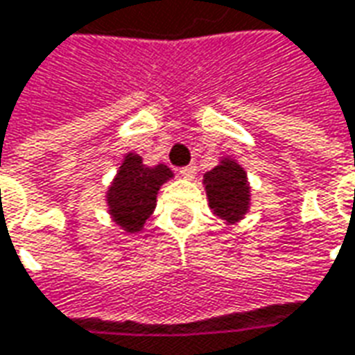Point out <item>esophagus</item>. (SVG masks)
I'll use <instances>...</instances> for the list:
<instances>
[{
	"instance_id": "obj_1",
	"label": "esophagus",
	"mask_w": 355,
	"mask_h": 355,
	"mask_svg": "<svg viewBox=\"0 0 355 355\" xmlns=\"http://www.w3.org/2000/svg\"><path fill=\"white\" fill-rule=\"evenodd\" d=\"M178 175L182 178H187V180H190V178H194V175H196V167L194 165H187V167L178 168Z\"/></svg>"
}]
</instances>
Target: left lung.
<instances>
[{
    "label": "left lung",
    "mask_w": 355,
    "mask_h": 355,
    "mask_svg": "<svg viewBox=\"0 0 355 355\" xmlns=\"http://www.w3.org/2000/svg\"><path fill=\"white\" fill-rule=\"evenodd\" d=\"M204 187L209 208L227 223H237L245 218L250 206V187L247 173L235 159L223 157L219 165L204 175Z\"/></svg>",
    "instance_id": "8db88e82"
}]
</instances>
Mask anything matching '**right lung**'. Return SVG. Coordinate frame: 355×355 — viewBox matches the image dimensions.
<instances>
[{
    "label": "right lung",
    "mask_w": 355,
    "mask_h": 355,
    "mask_svg": "<svg viewBox=\"0 0 355 355\" xmlns=\"http://www.w3.org/2000/svg\"><path fill=\"white\" fill-rule=\"evenodd\" d=\"M168 178H173V171L167 165L147 167L137 153H128L107 190L108 214L114 223L126 233L141 231L155 209L159 188Z\"/></svg>",
    "instance_id": "obj_1"
}]
</instances>
